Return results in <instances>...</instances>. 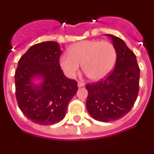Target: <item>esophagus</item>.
Returning a JSON list of instances; mask_svg holds the SVG:
<instances>
[{
	"mask_svg": "<svg viewBox=\"0 0 154 154\" xmlns=\"http://www.w3.org/2000/svg\"><path fill=\"white\" fill-rule=\"evenodd\" d=\"M85 85V83L82 82H78V87L79 88H81V87H83Z\"/></svg>",
	"mask_w": 154,
	"mask_h": 154,
	"instance_id": "34e87169",
	"label": "esophagus"
}]
</instances>
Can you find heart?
<instances>
[{"label": "heart", "mask_w": 154, "mask_h": 154, "mask_svg": "<svg viewBox=\"0 0 154 154\" xmlns=\"http://www.w3.org/2000/svg\"><path fill=\"white\" fill-rule=\"evenodd\" d=\"M116 60V51L112 43L97 40L77 42L69 48V54L60 57L59 64L64 72L73 77L79 65L90 79L97 81L110 72Z\"/></svg>", "instance_id": "heart-1"}]
</instances>
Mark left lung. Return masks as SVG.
I'll list each match as a JSON object with an SVG mask.
<instances>
[{"label": "left lung", "mask_w": 154, "mask_h": 154, "mask_svg": "<svg viewBox=\"0 0 154 154\" xmlns=\"http://www.w3.org/2000/svg\"><path fill=\"white\" fill-rule=\"evenodd\" d=\"M116 51L115 68L104 79L88 83L86 108L93 119L111 122L130 112L139 92L140 68L135 54L118 37L107 35Z\"/></svg>", "instance_id": "1"}]
</instances>
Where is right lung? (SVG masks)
<instances>
[{"label":"right lung","instance_id":"1","mask_svg":"<svg viewBox=\"0 0 154 154\" xmlns=\"http://www.w3.org/2000/svg\"><path fill=\"white\" fill-rule=\"evenodd\" d=\"M62 54L56 42L34 45L18 61L15 71V93L24 115L39 125H53L64 119L68 105L78 90L77 82L64 75L59 58ZM42 78L35 85L31 80Z\"/></svg>","mask_w":154,"mask_h":154}]
</instances>
